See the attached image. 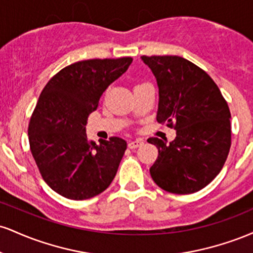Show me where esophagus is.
Wrapping results in <instances>:
<instances>
[{"instance_id":"esophagus-1","label":"esophagus","mask_w":253,"mask_h":253,"mask_svg":"<svg viewBox=\"0 0 253 253\" xmlns=\"http://www.w3.org/2000/svg\"><path fill=\"white\" fill-rule=\"evenodd\" d=\"M141 145H143V140H141V139H135V140L129 141L128 147L129 149H136V147L141 146Z\"/></svg>"}]
</instances>
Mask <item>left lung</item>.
Returning a JSON list of instances; mask_svg holds the SVG:
<instances>
[{"label": "left lung", "instance_id": "1", "mask_svg": "<svg viewBox=\"0 0 253 253\" xmlns=\"http://www.w3.org/2000/svg\"><path fill=\"white\" fill-rule=\"evenodd\" d=\"M159 89L157 121L176 129L175 140L149 138L158 157L150 173L172 194H193L217 176L231 149V112L210 75L178 56H141Z\"/></svg>", "mask_w": 253, "mask_h": 253}]
</instances>
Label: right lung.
<instances>
[{
  "instance_id": "add662e5",
  "label": "right lung",
  "mask_w": 253,
  "mask_h": 253,
  "mask_svg": "<svg viewBox=\"0 0 253 253\" xmlns=\"http://www.w3.org/2000/svg\"><path fill=\"white\" fill-rule=\"evenodd\" d=\"M130 57L88 59L65 66L42 89L28 125L30 149L42 179L66 199L98 195L114 179L127 143L89 140L86 120L101 95L132 63Z\"/></svg>"
}]
</instances>
